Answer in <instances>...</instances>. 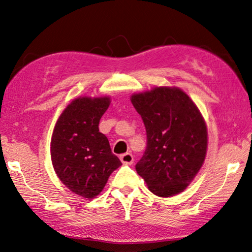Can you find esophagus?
<instances>
[{
	"label": "esophagus",
	"instance_id": "34e87169",
	"mask_svg": "<svg viewBox=\"0 0 252 252\" xmlns=\"http://www.w3.org/2000/svg\"><path fill=\"white\" fill-rule=\"evenodd\" d=\"M120 160L123 164H132L133 163V156L130 152L123 153L120 156Z\"/></svg>",
	"mask_w": 252,
	"mask_h": 252
}]
</instances>
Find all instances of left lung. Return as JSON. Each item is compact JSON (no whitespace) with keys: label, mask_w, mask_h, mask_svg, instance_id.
Instances as JSON below:
<instances>
[{"label":"left lung","mask_w":252,"mask_h":252,"mask_svg":"<svg viewBox=\"0 0 252 252\" xmlns=\"http://www.w3.org/2000/svg\"><path fill=\"white\" fill-rule=\"evenodd\" d=\"M131 102L141 116L147 149L135 170L149 190L167 198L182 192L197 176L207 153L208 131L197 105L178 88L135 93Z\"/></svg>","instance_id":"left-lung-1"}]
</instances>
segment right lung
<instances>
[{
	"label": "right lung",
	"mask_w": 252,
	"mask_h": 252,
	"mask_svg": "<svg viewBox=\"0 0 252 252\" xmlns=\"http://www.w3.org/2000/svg\"><path fill=\"white\" fill-rule=\"evenodd\" d=\"M109 96L78 97L58 119L51 139V159L63 185L85 199L103 190L114 170L122 164L99 131Z\"/></svg>",
	"instance_id": "obj_1"
}]
</instances>
